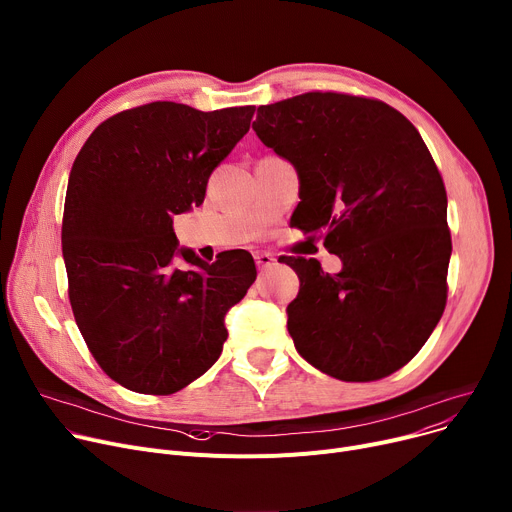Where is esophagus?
<instances>
[{"label":"esophagus","mask_w":512,"mask_h":512,"mask_svg":"<svg viewBox=\"0 0 512 512\" xmlns=\"http://www.w3.org/2000/svg\"><path fill=\"white\" fill-rule=\"evenodd\" d=\"M254 260H256L258 270H266L270 266H275V262H277V258L273 254H268V252H256Z\"/></svg>","instance_id":"1"}]
</instances>
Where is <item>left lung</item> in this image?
<instances>
[{
  "label": "left lung",
  "mask_w": 512,
  "mask_h": 512,
  "mask_svg": "<svg viewBox=\"0 0 512 512\" xmlns=\"http://www.w3.org/2000/svg\"><path fill=\"white\" fill-rule=\"evenodd\" d=\"M264 146L299 175L291 225L341 258H285L299 277L287 306L297 353L320 372L378 380L424 347L446 306L453 252L446 190L422 136L382 101L306 93L258 107Z\"/></svg>",
  "instance_id": "obj_1"
}]
</instances>
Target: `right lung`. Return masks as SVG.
I'll return each mask as SVG.
<instances>
[{"label":"right lung","mask_w":512,"mask_h":512,"mask_svg":"<svg viewBox=\"0 0 512 512\" xmlns=\"http://www.w3.org/2000/svg\"><path fill=\"white\" fill-rule=\"evenodd\" d=\"M254 111L148 103L105 119L72 165L62 223L72 312L103 372L134 393H177L213 366L225 314L256 279L250 252L208 264L173 231ZM177 255L191 268L173 267Z\"/></svg>","instance_id":"1"}]
</instances>
